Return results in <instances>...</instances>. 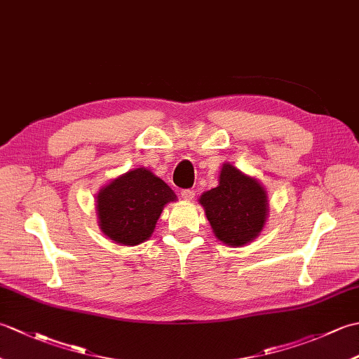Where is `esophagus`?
Instances as JSON below:
<instances>
[{"instance_id":"esophagus-1","label":"esophagus","mask_w":359,"mask_h":359,"mask_svg":"<svg viewBox=\"0 0 359 359\" xmlns=\"http://www.w3.org/2000/svg\"><path fill=\"white\" fill-rule=\"evenodd\" d=\"M180 196H182V199H185V201H191L193 197L196 196V191H194V189H182V191H180Z\"/></svg>"}]
</instances>
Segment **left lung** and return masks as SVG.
Masks as SVG:
<instances>
[{
  "instance_id": "8db88e82",
  "label": "left lung",
  "mask_w": 359,
  "mask_h": 359,
  "mask_svg": "<svg viewBox=\"0 0 359 359\" xmlns=\"http://www.w3.org/2000/svg\"><path fill=\"white\" fill-rule=\"evenodd\" d=\"M216 238L243 247L262 231L269 203L261 184L230 163L222 166L219 187L201 196Z\"/></svg>"
}]
</instances>
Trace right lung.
I'll use <instances>...</instances> for the list:
<instances>
[{"label":"right lung","instance_id":"right-lung-1","mask_svg":"<svg viewBox=\"0 0 359 359\" xmlns=\"http://www.w3.org/2000/svg\"><path fill=\"white\" fill-rule=\"evenodd\" d=\"M175 194L162 179L137 168L112 180L97 196L102 231L123 245H139L152 234L163 207Z\"/></svg>","mask_w":359,"mask_h":359}]
</instances>
